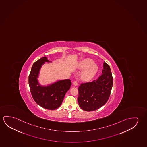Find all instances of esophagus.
I'll return each mask as SVG.
<instances>
[{"mask_svg":"<svg viewBox=\"0 0 147 147\" xmlns=\"http://www.w3.org/2000/svg\"><path fill=\"white\" fill-rule=\"evenodd\" d=\"M73 84L74 85V86H76L78 85V82H77V81L76 80H75L73 82Z\"/></svg>","mask_w":147,"mask_h":147,"instance_id":"esophagus-1","label":"esophagus"}]
</instances>
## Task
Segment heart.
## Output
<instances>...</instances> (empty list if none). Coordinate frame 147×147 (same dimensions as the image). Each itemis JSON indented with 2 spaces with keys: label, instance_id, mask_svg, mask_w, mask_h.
<instances>
[{
  "label": "heart",
  "instance_id": "obj_1",
  "mask_svg": "<svg viewBox=\"0 0 147 147\" xmlns=\"http://www.w3.org/2000/svg\"><path fill=\"white\" fill-rule=\"evenodd\" d=\"M92 59H84L79 62L78 68L84 69L82 73V79L85 81H90L94 77L98 70V66L96 63H93Z\"/></svg>",
  "mask_w": 147,
  "mask_h": 147
}]
</instances>
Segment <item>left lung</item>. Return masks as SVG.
I'll return each mask as SVG.
<instances>
[{
  "mask_svg": "<svg viewBox=\"0 0 147 147\" xmlns=\"http://www.w3.org/2000/svg\"><path fill=\"white\" fill-rule=\"evenodd\" d=\"M113 84L109 65L103 63L102 75L92 82L82 83L78 88V102L80 108L87 111H95L108 101Z\"/></svg>",
  "mask_w": 147,
  "mask_h": 147,
  "instance_id": "obj_1",
  "label": "left lung"
}]
</instances>
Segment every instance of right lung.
I'll return each mask as SVG.
<instances>
[{
  "label": "right lung",
  "mask_w": 147,
  "mask_h": 147,
  "mask_svg": "<svg viewBox=\"0 0 147 147\" xmlns=\"http://www.w3.org/2000/svg\"><path fill=\"white\" fill-rule=\"evenodd\" d=\"M43 57L34 63L28 77V82L32 97L40 106L49 110L58 109L61 105L65 93L70 88V79L59 80L49 86H42L38 84L37 78L42 65L49 62Z\"/></svg>",
  "instance_id": "right-lung-1"
}]
</instances>
